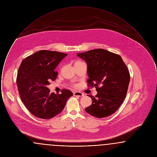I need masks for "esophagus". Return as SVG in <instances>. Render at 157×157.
I'll list each match as a JSON object with an SVG mask.
<instances>
[{"label": "esophagus", "mask_w": 157, "mask_h": 157, "mask_svg": "<svg viewBox=\"0 0 157 157\" xmlns=\"http://www.w3.org/2000/svg\"><path fill=\"white\" fill-rule=\"evenodd\" d=\"M74 95L75 96V97H83L84 95V94L81 93V92H78L77 91V92H74Z\"/></svg>", "instance_id": "34e87169"}]
</instances>
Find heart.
Wrapping results in <instances>:
<instances>
[{
	"label": "heart",
	"mask_w": 157,
	"mask_h": 157,
	"mask_svg": "<svg viewBox=\"0 0 157 157\" xmlns=\"http://www.w3.org/2000/svg\"><path fill=\"white\" fill-rule=\"evenodd\" d=\"M80 62H81V61H80V60H76L75 62V63H74V64L78 63H80Z\"/></svg>",
	"instance_id": "obj_1"
}]
</instances>
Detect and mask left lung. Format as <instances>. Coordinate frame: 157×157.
<instances>
[{
    "label": "left lung",
    "instance_id": "1",
    "mask_svg": "<svg viewBox=\"0 0 157 157\" xmlns=\"http://www.w3.org/2000/svg\"><path fill=\"white\" fill-rule=\"evenodd\" d=\"M87 63L88 86H95V97L86 112L98 118L107 117L117 111L127 95L130 75L119 55L103 49L78 53Z\"/></svg>",
    "mask_w": 157,
    "mask_h": 157
}]
</instances>
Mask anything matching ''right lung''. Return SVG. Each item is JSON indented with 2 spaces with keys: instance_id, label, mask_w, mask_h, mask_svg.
<instances>
[{
  "instance_id": "1",
  "label": "right lung",
  "mask_w": 157,
  "mask_h": 157,
  "mask_svg": "<svg viewBox=\"0 0 157 157\" xmlns=\"http://www.w3.org/2000/svg\"><path fill=\"white\" fill-rule=\"evenodd\" d=\"M67 54L47 50L39 51L23 60L16 78V84L23 103L32 114L48 120L63 109L67 99L73 95L69 90L61 94L51 92L47 87L58 76L55 71Z\"/></svg>"
}]
</instances>
